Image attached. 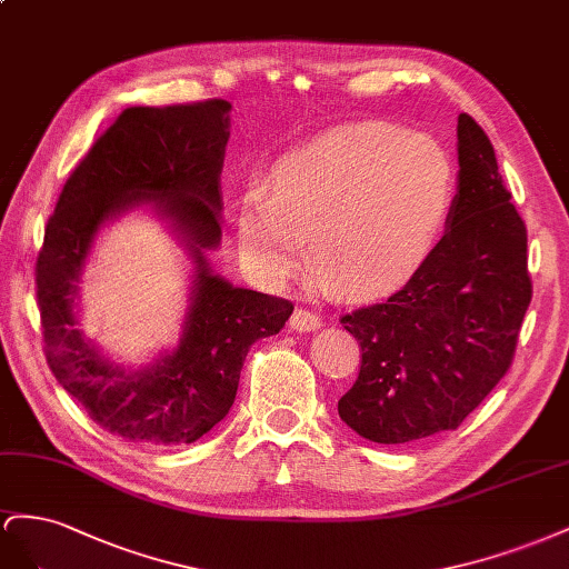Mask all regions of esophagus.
Segmentation results:
<instances>
[{
    "mask_svg": "<svg viewBox=\"0 0 569 569\" xmlns=\"http://www.w3.org/2000/svg\"><path fill=\"white\" fill-rule=\"evenodd\" d=\"M321 327V317L317 312H310L307 307H298V310L293 312V317H290V329L293 331H315Z\"/></svg>",
    "mask_w": 569,
    "mask_h": 569,
    "instance_id": "1",
    "label": "esophagus"
}]
</instances>
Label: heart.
<instances>
[{
    "label": "heart",
    "instance_id": "b5f03b06",
    "mask_svg": "<svg viewBox=\"0 0 569 569\" xmlns=\"http://www.w3.org/2000/svg\"><path fill=\"white\" fill-rule=\"evenodd\" d=\"M456 198V167L438 140L388 126H348L286 152L264 190L236 212L246 267L281 283L310 242L319 281L348 296L393 293L425 267Z\"/></svg>",
    "mask_w": 569,
    "mask_h": 569
}]
</instances>
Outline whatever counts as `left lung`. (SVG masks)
I'll return each mask as SVG.
<instances>
[{
    "label": "left lung",
    "instance_id": "obj_1",
    "mask_svg": "<svg viewBox=\"0 0 569 569\" xmlns=\"http://www.w3.org/2000/svg\"><path fill=\"white\" fill-rule=\"evenodd\" d=\"M458 161L448 231L425 267L388 300L340 317L362 357L338 415L375 443L458 429L508 375L531 302L527 226L469 113L458 117Z\"/></svg>",
    "mask_w": 569,
    "mask_h": 569
}]
</instances>
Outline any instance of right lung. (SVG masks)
<instances>
[{
  "instance_id": "obj_1",
  "label": "right lung",
  "mask_w": 569,
  "mask_h": 569,
  "mask_svg": "<svg viewBox=\"0 0 569 569\" xmlns=\"http://www.w3.org/2000/svg\"><path fill=\"white\" fill-rule=\"evenodd\" d=\"M229 109L226 100L123 109L71 171L44 226L36 296L47 365L94 425L126 441H198L229 415L252 343L279 333L293 315L286 298L212 276L202 254L221 240ZM138 201H154L174 219L199 273L179 348L150 370L123 372L74 329L72 296L99 223Z\"/></svg>"
}]
</instances>
